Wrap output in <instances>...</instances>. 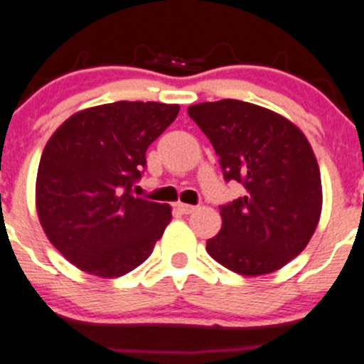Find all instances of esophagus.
<instances>
[{
  "label": "esophagus",
  "mask_w": 364,
  "mask_h": 364,
  "mask_svg": "<svg viewBox=\"0 0 364 364\" xmlns=\"http://www.w3.org/2000/svg\"><path fill=\"white\" fill-rule=\"evenodd\" d=\"M177 208L182 212V214H191V212L196 210L194 205H187V203H177Z\"/></svg>",
  "instance_id": "obj_1"
}]
</instances>
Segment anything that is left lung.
Wrapping results in <instances>:
<instances>
[{"mask_svg":"<svg viewBox=\"0 0 364 364\" xmlns=\"http://www.w3.org/2000/svg\"><path fill=\"white\" fill-rule=\"evenodd\" d=\"M210 139L225 181L246 193L221 205V232L207 240L215 262L242 276L289 264L308 246L322 212L320 170L299 127L282 114L235 99L189 106Z\"/></svg>","mask_w":364,"mask_h":364,"instance_id":"obj_1","label":"left lung"}]
</instances>
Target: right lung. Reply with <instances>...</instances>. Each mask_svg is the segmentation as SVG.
Here are the masks:
<instances>
[{
  "label": "right lung",
  "instance_id": "obj_1",
  "mask_svg": "<svg viewBox=\"0 0 364 364\" xmlns=\"http://www.w3.org/2000/svg\"><path fill=\"white\" fill-rule=\"evenodd\" d=\"M178 104L120 102L72 114L49 138L37 173V212L53 246L99 278H120L152 255L171 221L166 203L132 196L145 152Z\"/></svg>",
  "mask_w": 364,
  "mask_h": 364
}]
</instances>
